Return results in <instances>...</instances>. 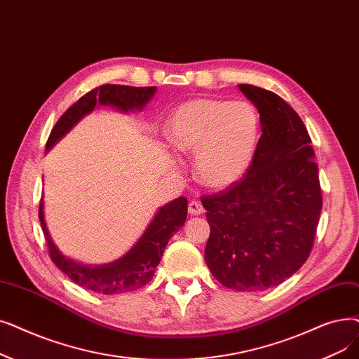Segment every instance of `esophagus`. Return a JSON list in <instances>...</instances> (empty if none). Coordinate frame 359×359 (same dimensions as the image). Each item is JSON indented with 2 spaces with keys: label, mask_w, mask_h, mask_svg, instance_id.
I'll return each mask as SVG.
<instances>
[{
  "label": "esophagus",
  "mask_w": 359,
  "mask_h": 359,
  "mask_svg": "<svg viewBox=\"0 0 359 359\" xmlns=\"http://www.w3.org/2000/svg\"><path fill=\"white\" fill-rule=\"evenodd\" d=\"M188 211L192 215H199V214L204 212V207H202V204H201V202H198V201H191L189 202V207H188Z\"/></svg>",
  "instance_id": "34e87169"
}]
</instances>
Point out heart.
Here are the masks:
<instances>
[{
	"instance_id": "obj_1",
	"label": "heart",
	"mask_w": 359,
	"mask_h": 359,
	"mask_svg": "<svg viewBox=\"0 0 359 359\" xmlns=\"http://www.w3.org/2000/svg\"><path fill=\"white\" fill-rule=\"evenodd\" d=\"M259 118L243 101L199 98L179 105L165 124L170 145L195 154V173L208 188L224 189L249 168L257 149Z\"/></svg>"
}]
</instances>
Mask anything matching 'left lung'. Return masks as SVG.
I'll list each match as a JSON object with an SVG mask.
<instances>
[{
  "instance_id": "1",
  "label": "left lung",
  "mask_w": 359,
  "mask_h": 359,
  "mask_svg": "<svg viewBox=\"0 0 359 359\" xmlns=\"http://www.w3.org/2000/svg\"><path fill=\"white\" fill-rule=\"evenodd\" d=\"M262 135L243 177L202 196L210 224L205 262L229 289L266 290L309 257L323 208L318 167L304 121L274 92L239 85Z\"/></svg>"
}]
</instances>
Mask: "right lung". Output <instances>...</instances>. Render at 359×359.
Masks as SVG:
<instances>
[{"instance_id":"add662e5","label":"right lung","mask_w":359,"mask_h":359,"mask_svg":"<svg viewBox=\"0 0 359 359\" xmlns=\"http://www.w3.org/2000/svg\"><path fill=\"white\" fill-rule=\"evenodd\" d=\"M155 90L157 86L135 88L126 85H102L92 89L58 118L46 141L45 149L50 151L77 121L93 111L97 104L116 107L121 113L142 110L147 102L152 100ZM186 214H188V199L184 196L168 202L157 211L141 239L129 252L110 264L92 267L76 262L60 252L45 224L43 199H41L39 204L41 227L48 243L53 262L76 285L104 294L132 292L149 283L168 241L184 224Z\"/></svg>"}]
</instances>
